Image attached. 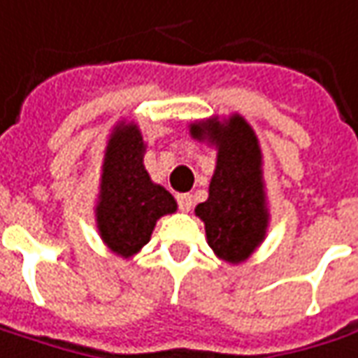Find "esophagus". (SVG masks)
Returning <instances> with one entry per match:
<instances>
[{
  "mask_svg": "<svg viewBox=\"0 0 358 358\" xmlns=\"http://www.w3.org/2000/svg\"><path fill=\"white\" fill-rule=\"evenodd\" d=\"M178 199V206L182 211H189L192 210V203H194V199H192V194H178L176 196Z\"/></svg>",
  "mask_w": 358,
  "mask_h": 358,
  "instance_id": "obj_1",
  "label": "esophagus"
}]
</instances>
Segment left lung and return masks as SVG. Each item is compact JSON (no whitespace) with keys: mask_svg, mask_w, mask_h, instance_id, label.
Returning <instances> with one entry per match:
<instances>
[{"mask_svg":"<svg viewBox=\"0 0 358 358\" xmlns=\"http://www.w3.org/2000/svg\"><path fill=\"white\" fill-rule=\"evenodd\" d=\"M189 135L217 148L210 198L196 208L206 225L208 245L221 261L245 262L264 241L268 227L259 138L237 113L223 121H196L189 125Z\"/></svg>","mask_w":358,"mask_h":358,"instance_id":"8db88e82","label":"left lung"}]
</instances>
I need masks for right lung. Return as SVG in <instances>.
<instances>
[{
	"instance_id": "add662e5",
	"label": "right lung",
	"mask_w": 358,
	"mask_h": 358,
	"mask_svg": "<svg viewBox=\"0 0 358 358\" xmlns=\"http://www.w3.org/2000/svg\"><path fill=\"white\" fill-rule=\"evenodd\" d=\"M143 157L141 129L119 123L103 155L96 223L108 249L123 259L137 255L150 241L157 221L178 208L169 189L150 180Z\"/></svg>"
}]
</instances>
